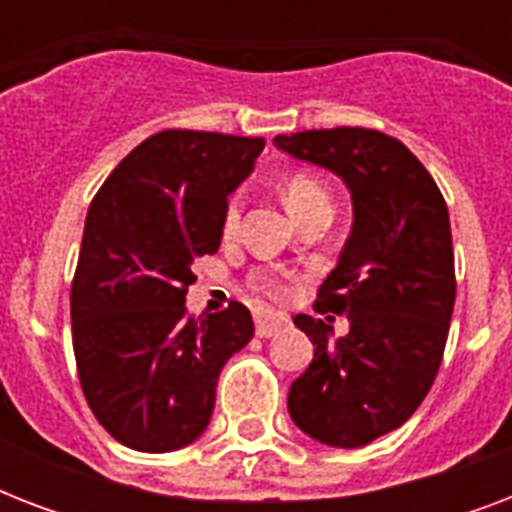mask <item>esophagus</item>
I'll use <instances>...</instances> for the list:
<instances>
[{
	"mask_svg": "<svg viewBox=\"0 0 512 512\" xmlns=\"http://www.w3.org/2000/svg\"><path fill=\"white\" fill-rule=\"evenodd\" d=\"M289 319L284 313H276V311H257L255 313V329H257V337H273L279 335L281 329H287Z\"/></svg>",
	"mask_w": 512,
	"mask_h": 512,
	"instance_id": "esophagus-1",
	"label": "esophagus"
}]
</instances>
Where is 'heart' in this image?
Returning <instances> with one entry per match:
<instances>
[{
    "instance_id": "b5f03b06",
    "label": "heart",
    "mask_w": 512,
    "mask_h": 512,
    "mask_svg": "<svg viewBox=\"0 0 512 512\" xmlns=\"http://www.w3.org/2000/svg\"><path fill=\"white\" fill-rule=\"evenodd\" d=\"M284 204L295 215V220H303V217L313 215V212H332V196L324 185L316 180V177L305 175V172H297V175H289L287 183H284ZM241 220V196H233L228 209H225L223 217V231L231 236L236 233ZM268 289L276 292L273 284H265Z\"/></svg>"
}]
</instances>
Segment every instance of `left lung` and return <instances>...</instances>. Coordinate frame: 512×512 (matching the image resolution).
Masks as SVG:
<instances>
[{
    "instance_id": "left-lung-1",
    "label": "left lung",
    "mask_w": 512,
    "mask_h": 512,
    "mask_svg": "<svg viewBox=\"0 0 512 512\" xmlns=\"http://www.w3.org/2000/svg\"><path fill=\"white\" fill-rule=\"evenodd\" d=\"M273 146L345 183L353 225L316 311L348 313V335L297 313L313 361L289 388L305 436L358 449L401 428L428 396L454 311L449 209L420 159L364 127L276 135Z\"/></svg>"
}]
</instances>
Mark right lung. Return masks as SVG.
<instances>
[{
	"instance_id": "right-lung-1",
	"label": "right lung",
	"mask_w": 512,
	"mask_h": 512,
	"mask_svg": "<svg viewBox=\"0 0 512 512\" xmlns=\"http://www.w3.org/2000/svg\"><path fill=\"white\" fill-rule=\"evenodd\" d=\"M263 138L167 130L116 167L84 220L71 287L76 369L98 422L135 452L193 444L215 409L217 377L255 324L241 303L191 319L196 257L215 255L228 196Z\"/></svg>"
}]
</instances>
